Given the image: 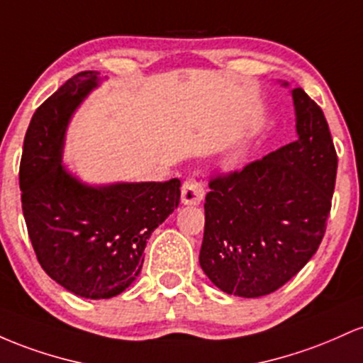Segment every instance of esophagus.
<instances>
[{
    "instance_id": "obj_1",
    "label": "esophagus",
    "mask_w": 363,
    "mask_h": 363,
    "mask_svg": "<svg viewBox=\"0 0 363 363\" xmlns=\"http://www.w3.org/2000/svg\"><path fill=\"white\" fill-rule=\"evenodd\" d=\"M203 194V185L197 178L189 177L182 185V202L186 203V206H197V203L202 202Z\"/></svg>"
}]
</instances>
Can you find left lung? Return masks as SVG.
I'll return each mask as SVG.
<instances>
[{"mask_svg": "<svg viewBox=\"0 0 363 363\" xmlns=\"http://www.w3.org/2000/svg\"><path fill=\"white\" fill-rule=\"evenodd\" d=\"M295 142L242 169L214 173L206 195L202 271L228 295L255 298L288 283L325 233L337 156L320 106L291 91Z\"/></svg>", "mask_w": 363, "mask_h": 363, "instance_id": "left-lung-1", "label": "left lung"}]
</instances>
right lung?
<instances>
[{"label": "right lung", "instance_id": "right-lung-1", "mask_svg": "<svg viewBox=\"0 0 363 363\" xmlns=\"http://www.w3.org/2000/svg\"><path fill=\"white\" fill-rule=\"evenodd\" d=\"M80 72L35 109L20 160L22 211L46 274L84 298H111L135 281L150 233L180 203V180L87 186L61 166L68 120L97 85Z\"/></svg>", "mask_w": 363, "mask_h": 363}]
</instances>
